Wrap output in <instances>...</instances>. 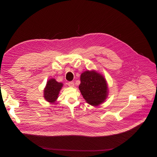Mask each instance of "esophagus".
<instances>
[{
  "mask_svg": "<svg viewBox=\"0 0 157 157\" xmlns=\"http://www.w3.org/2000/svg\"><path fill=\"white\" fill-rule=\"evenodd\" d=\"M67 85L70 87H74V82H69L67 83Z\"/></svg>",
  "mask_w": 157,
  "mask_h": 157,
  "instance_id": "1",
  "label": "esophagus"
}]
</instances>
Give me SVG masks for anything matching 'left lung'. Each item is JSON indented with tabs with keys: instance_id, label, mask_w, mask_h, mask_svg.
<instances>
[{
	"instance_id": "left-lung-1",
	"label": "left lung",
	"mask_w": 157,
	"mask_h": 157,
	"mask_svg": "<svg viewBox=\"0 0 157 157\" xmlns=\"http://www.w3.org/2000/svg\"><path fill=\"white\" fill-rule=\"evenodd\" d=\"M79 89L86 102L92 106L104 102L108 96V85L104 77L95 71H86L80 78Z\"/></svg>"
}]
</instances>
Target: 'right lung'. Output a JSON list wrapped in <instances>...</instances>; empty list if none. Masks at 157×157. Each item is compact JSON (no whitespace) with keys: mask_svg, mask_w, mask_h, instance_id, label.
Masks as SVG:
<instances>
[{"mask_svg":"<svg viewBox=\"0 0 157 157\" xmlns=\"http://www.w3.org/2000/svg\"><path fill=\"white\" fill-rule=\"evenodd\" d=\"M63 86V83L58 82L55 79H49L44 89V98L46 101L54 103L58 98L60 90Z\"/></svg>","mask_w":157,"mask_h":157,"instance_id":"add662e5","label":"right lung"}]
</instances>
